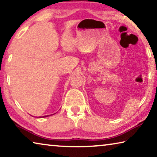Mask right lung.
I'll use <instances>...</instances> for the list:
<instances>
[{"label": "right lung", "instance_id": "obj_1", "mask_svg": "<svg viewBox=\"0 0 157 157\" xmlns=\"http://www.w3.org/2000/svg\"><path fill=\"white\" fill-rule=\"evenodd\" d=\"M48 116H49V115H45V116H42V117H48ZM40 118H41V117H40Z\"/></svg>", "mask_w": 157, "mask_h": 157}]
</instances>
